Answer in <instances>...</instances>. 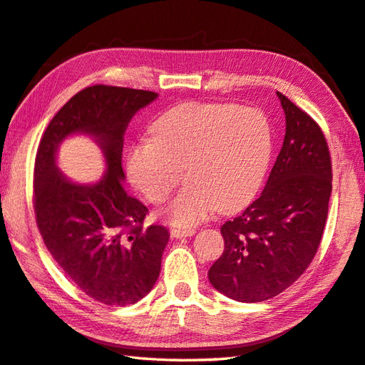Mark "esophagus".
<instances>
[{"instance_id":"34e87169","label":"esophagus","mask_w":365,"mask_h":365,"mask_svg":"<svg viewBox=\"0 0 365 365\" xmlns=\"http://www.w3.org/2000/svg\"><path fill=\"white\" fill-rule=\"evenodd\" d=\"M196 232V230H192V227H170V235H173L174 239H182V237H190Z\"/></svg>"}]
</instances>
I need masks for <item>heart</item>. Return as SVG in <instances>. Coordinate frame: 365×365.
<instances>
[{
    "instance_id": "b5f03b06",
    "label": "heart",
    "mask_w": 365,
    "mask_h": 365,
    "mask_svg": "<svg viewBox=\"0 0 365 365\" xmlns=\"http://www.w3.org/2000/svg\"><path fill=\"white\" fill-rule=\"evenodd\" d=\"M274 150L267 117L253 107L185 103L155 121L150 139L128 153L130 180L150 202L166 201L182 180L164 217L192 226L217 209L231 213L259 191Z\"/></svg>"
}]
</instances>
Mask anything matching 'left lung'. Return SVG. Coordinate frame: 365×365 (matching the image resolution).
<instances>
[{
	"mask_svg": "<svg viewBox=\"0 0 365 365\" xmlns=\"http://www.w3.org/2000/svg\"><path fill=\"white\" fill-rule=\"evenodd\" d=\"M287 133L261 196L221 226L225 252L209 270L212 287L237 302H261L291 287L323 237L332 168L318 123L277 91Z\"/></svg>",
	"mask_w": 365,
	"mask_h": 365,
	"instance_id": "left-lung-1",
	"label": "left lung"
}]
</instances>
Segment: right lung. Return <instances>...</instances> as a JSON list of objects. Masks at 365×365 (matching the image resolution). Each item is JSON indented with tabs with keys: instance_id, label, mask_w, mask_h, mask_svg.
Wrapping results in <instances>:
<instances>
[{
	"instance_id": "add662e5",
	"label": "right lung",
	"mask_w": 365,
	"mask_h": 365,
	"mask_svg": "<svg viewBox=\"0 0 365 365\" xmlns=\"http://www.w3.org/2000/svg\"><path fill=\"white\" fill-rule=\"evenodd\" d=\"M155 91L93 85L78 91L50 121L34 163V212L44 244L77 288L98 302L130 305L160 277L169 232L142 223L148 209L126 192L121 168L125 131ZM90 135L106 161L95 184L69 181L56 164L61 142Z\"/></svg>"
}]
</instances>
